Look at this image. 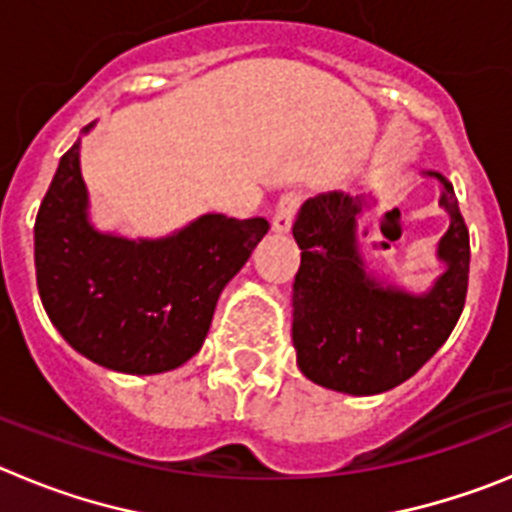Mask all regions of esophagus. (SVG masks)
<instances>
[{
    "label": "esophagus",
    "instance_id": "34e87169",
    "mask_svg": "<svg viewBox=\"0 0 512 512\" xmlns=\"http://www.w3.org/2000/svg\"><path fill=\"white\" fill-rule=\"evenodd\" d=\"M302 205V197L297 192H287L279 197L277 207H274V217H271V228L277 233H287L292 228V220H295L297 207Z\"/></svg>",
    "mask_w": 512,
    "mask_h": 512
}]
</instances>
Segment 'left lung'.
<instances>
[{"instance_id": "1", "label": "left lung", "mask_w": 512, "mask_h": 512, "mask_svg": "<svg viewBox=\"0 0 512 512\" xmlns=\"http://www.w3.org/2000/svg\"><path fill=\"white\" fill-rule=\"evenodd\" d=\"M449 233L438 256L449 269L423 297L379 287L356 248L361 202L343 192L307 200L292 225L302 251L292 284V341L302 374L348 395H379L413 377L451 336L467 302L469 230L441 174Z\"/></svg>"}]
</instances>
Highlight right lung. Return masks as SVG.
Here are the masks:
<instances>
[{
	"mask_svg": "<svg viewBox=\"0 0 512 512\" xmlns=\"http://www.w3.org/2000/svg\"><path fill=\"white\" fill-rule=\"evenodd\" d=\"M266 233L264 217L225 215L200 217L161 241L97 233L74 143L35 217L40 300L58 333L94 364L169 372L200 351L217 297Z\"/></svg>",
	"mask_w": 512,
	"mask_h": 512,
	"instance_id": "1",
	"label": "right lung"
}]
</instances>
